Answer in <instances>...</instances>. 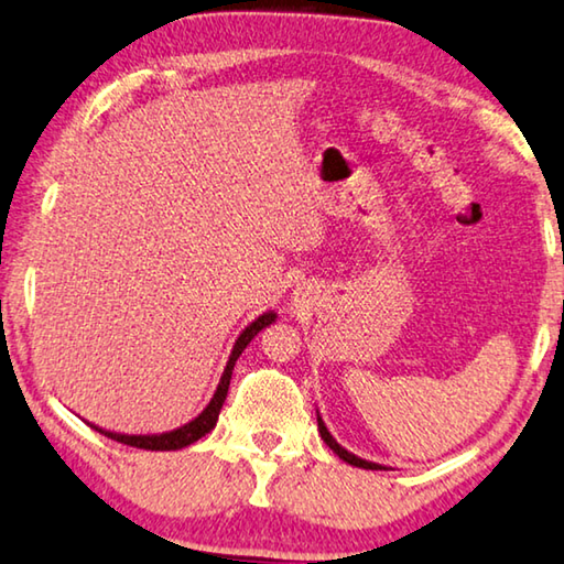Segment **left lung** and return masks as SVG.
I'll use <instances>...</instances> for the list:
<instances>
[{
    "instance_id": "1",
    "label": "left lung",
    "mask_w": 564,
    "mask_h": 564,
    "mask_svg": "<svg viewBox=\"0 0 564 564\" xmlns=\"http://www.w3.org/2000/svg\"><path fill=\"white\" fill-rule=\"evenodd\" d=\"M317 431H319V436H323V441L327 446L333 448V452L343 458V462H348L350 466H358V469H370V471H383L386 466L383 464H376V462H366V458H360V456H355V454H350L348 448H343L340 444H337V441L333 438V433L327 431V426H325V421H323V415L317 413Z\"/></svg>"
}]
</instances>
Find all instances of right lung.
<instances>
[{
	"instance_id": "obj_1",
	"label": "right lung",
	"mask_w": 564,
	"mask_h": 564,
	"mask_svg": "<svg viewBox=\"0 0 564 564\" xmlns=\"http://www.w3.org/2000/svg\"><path fill=\"white\" fill-rule=\"evenodd\" d=\"M276 319V312H264V315H259L254 323H249L245 330L239 333L237 343H234L231 355L227 360V368L221 372V380L219 386H216V391L212 395V401L206 409L196 415L194 421L184 423V426L173 429V431H163V433H118V431H108V429H100L90 423V429H95L102 436H108L112 441H118V444H126V446H135V448H145V452H178V448L184 446H192L194 441H198L202 436H206L214 426L216 421H219V411L224 401H227V393H229V380H231V370H234V362L239 360V355L245 352V348L249 343L254 340L257 333H262L264 327H270Z\"/></svg>"
}]
</instances>
